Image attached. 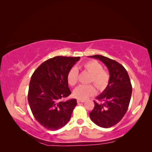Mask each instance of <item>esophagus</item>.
Instances as JSON below:
<instances>
[{
	"mask_svg": "<svg viewBox=\"0 0 152 152\" xmlns=\"http://www.w3.org/2000/svg\"><path fill=\"white\" fill-rule=\"evenodd\" d=\"M85 102L84 99H77V102L78 103H84Z\"/></svg>",
	"mask_w": 152,
	"mask_h": 152,
	"instance_id": "esophagus-1",
	"label": "esophagus"
}]
</instances>
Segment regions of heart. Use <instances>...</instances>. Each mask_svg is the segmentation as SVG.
Returning <instances> with one entry per match:
<instances>
[{"instance_id": "heart-1", "label": "heart", "mask_w": 152, "mask_h": 152, "mask_svg": "<svg viewBox=\"0 0 152 152\" xmlns=\"http://www.w3.org/2000/svg\"><path fill=\"white\" fill-rule=\"evenodd\" d=\"M82 66L91 73L90 82H93L99 90H103L107 87L109 81V75L107 72L103 70V66L99 62L95 60L88 61L84 63ZM78 74L79 71L77 67H72L70 69L67 75L69 84L75 86L77 84ZM95 93L96 89L93 85H80L73 91V94L77 98L86 99L94 94Z\"/></svg>"}]
</instances>
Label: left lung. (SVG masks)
I'll use <instances>...</instances> for the list:
<instances>
[{"instance_id":"obj_1","label":"left lung","mask_w":152,"mask_h":152,"mask_svg":"<svg viewBox=\"0 0 152 152\" xmlns=\"http://www.w3.org/2000/svg\"><path fill=\"white\" fill-rule=\"evenodd\" d=\"M88 57L102 61L110 74L107 87L96 97L102 103L94 102V107L89 116L97 126L111 127L121 121L128 109L132 94L129 77L125 68L116 61L98 54Z\"/></svg>"}]
</instances>
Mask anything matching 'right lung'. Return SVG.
Here are the masks:
<instances>
[{
    "instance_id": "right-lung-1",
    "label": "right lung",
    "mask_w": 152,
    "mask_h": 152,
    "mask_svg": "<svg viewBox=\"0 0 152 152\" xmlns=\"http://www.w3.org/2000/svg\"><path fill=\"white\" fill-rule=\"evenodd\" d=\"M80 57L56 56L36 69L29 84L28 101L35 118L48 130L56 131L69 122L76 99L63 102L71 94L67 75Z\"/></svg>"
}]
</instances>
